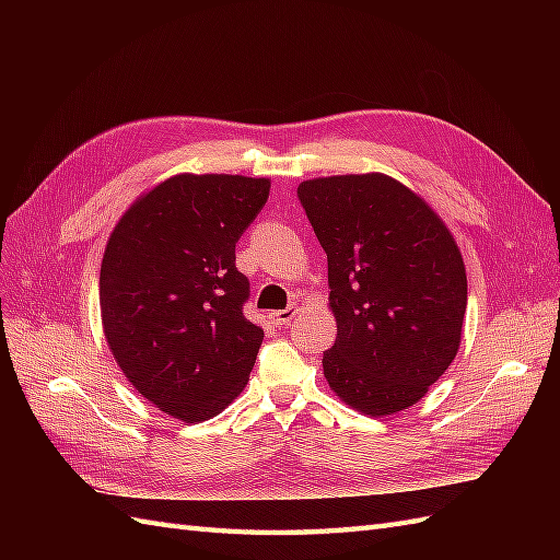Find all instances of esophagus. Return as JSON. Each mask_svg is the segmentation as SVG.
I'll list each match as a JSON object with an SVG mask.
<instances>
[{"mask_svg": "<svg viewBox=\"0 0 560 560\" xmlns=\"http://www.w3.org/2000/svg\"><path fill=\"white\" fill-rule=\"evenodd\" d=\"M270 317H273V322H276L278 327L290 325V322L296 317V306H294V303H292V306H287L284 311H278V313H273V315H270Z\"/></svg>", "mask_w": 560, "mask_h": 560, "instance_id": "1", "label": "esophagus"}]
</instances>
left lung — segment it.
<instances>
[{
  "label": "left lung",
  "instance_id": "left-lung-1",
  "mask_svg": "<svg viewBox=\"0 0 560 560\" xmlns=\"http://www.w3.org/2000/svg\"><path fill=\"white\" fill-rule=\"evenodd\" d=\"M296 196L329 264V387L364 416L409 409L460 346V249L425 200L381 173L308 179Z\"/></svg>",
  "mask_w": 560,
  "mask_h": 560
}]
</instances>
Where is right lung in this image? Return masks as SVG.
<instances>
[{"mask_svg": "<svg viewBox=\"0 0 560 560\" xmlns=\"http://www.w3.org/2000/svg\"><path fill=\"white\" fill-rule=\"evenodd\" d=\"M268 179L177 175L116 224L100 268L107 343L156 409L200 422L243 393L264 331L243 315L249 280L235 243L268 200Z\"/></svg>", "mask_w": 560, "mask_h": 560, "instance_id": "add662e5", "label": "right lung"}]
</instances>
